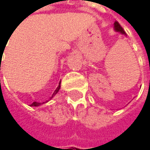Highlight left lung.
<instances>
[{"label": "left lung", "mask_w": 150, "mask_h": 150, "mask_svg": "<svg viewBox=\"0 0 150 150\" xmlns=\"http://www.w3.org/2000/svg\"><path fill=\"white\" fill-rule=\"evenodd\" d=\"M114 25H115V29L117 32H121V33H122V34H123V35H125V34H126V33H125V31H124V29L122 28V26L120 25V23H119L118 21H115Z\"/></svg>", "instance_id": "left-lung-1"}]
</instances>
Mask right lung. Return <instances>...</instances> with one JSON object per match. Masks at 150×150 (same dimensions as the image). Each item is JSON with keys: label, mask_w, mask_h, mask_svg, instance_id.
<instances>
[{"label": "right lung", "mask_w": 150, "mask_h": 150, "mask_svg": "<svg viewBox=\"0 0 150 150\" xmlns=\"http://www.w3.org/2000/svg\"><path fill=\"white\" fill-rule=\"evenodd\" d=\"M60 88H61V85L59 84V86L57 87V88H56V89H55V91L54 92V94H53L52 97H53V96H54V95H56V94H57V92L59 91ZM52 97H51V98H52ZM41 104H42V103H36V102H34V103H33L31 104V106H35V107H36V106H40V105H41Z\"/></svg>", "instance_id": "1"}]
</instances>
